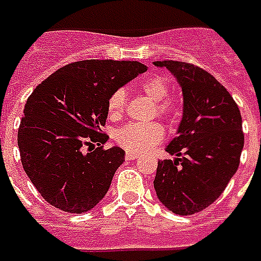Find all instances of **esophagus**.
Masks as SVG:
<instances>
[{"mask_svg": "<svg viewBox=\"0 0 261 261\" xmlns=\"http://www.w3.org/2000/svg\"><path fill=\"white\" fill-rule=\"evenodd\" d=\"M125 159L134 160V159H137V155L136 153H133V152H127V153H125Z\"/></svg>", "mask_w": 261, "mask_h": 261, "instance_id": "1", "label": "esophagus"}]
</instances>
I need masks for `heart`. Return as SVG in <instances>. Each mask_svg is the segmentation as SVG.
I'll return each instance as SVG.
<instances>
[{
    "label": "heart",
    "mask_w": 261,
    "mask_h": 261,
    "mask_svg": "<svg viewBox=\"0 0 261 261\" xmlns=\"http://www.w3.org/2000/svg\"><path fill=\"white\" fill-rule=\"evenodd\" d=\"M141 91L156 102V113L167 120H173L177 113V105L167 99L170 94V83L165 76H150L141 84ZM127 103V92L124 88L113 91L108 101V113L111 119H120ZM165 128L159 123H130L116 133V142L127 152L142 153L158 145L165 138Z\"/></svg>",
    "instance_id": "obj_1"
}]
</instances>
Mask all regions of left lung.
<instances>
[{
	"label": "left lung",
	"instance_id": "obj_1",
	"mask_svg": "<svg viewBox=\"0 0 261 261\" xmlns=\"http://www.w3.org/2000/svg\"><path fill=\"white\" fill-rule=\"evenodd\" d=\"M166 67L182 90V120L166 152L174 160L158 162L156 195L179 216L206 209L223 194L238 170L244 149L238 105L210 73L187 62H153Z\"/></svg>",
	"mask_w": 261,
	"mask_h": 261
}]
</instances>
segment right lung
I'll use <instances>...</instances> for the list:
<instances>
[{
  "label": "right lung",
  "mask_w": 261,
  "mask_h": 261,
  "mask_svg": "<svg viewBox=\"0 0 261 261\" xmlns=\"http://www.w3.org/2000/svg\"><path fill=\"white\" fill-rule=\"evenodd\" d=\"M145 70L136 61L73 62L29 96L17 130L20 160L33 185L54 207L86 213L105 196L124 160L119 146L103 149L108 136L101 127L108 101Z\"/></svg>",
  "instance_id": "1"
}]
</instances>
